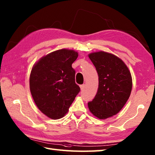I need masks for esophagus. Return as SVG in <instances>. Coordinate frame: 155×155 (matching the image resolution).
Listing matches in <instances>:
<instances>
[{
	"instance_id": "esophagus-1",
	"label": "esophagus",
	"mask_w": 155,
	"mask_h": 155,
	"mask_svg": "<svg viewBox=\"0 0 155 155\" xmlns=\"http://www.w3.org/2000/svg\"><path fill=\"white\" fill-rule=\"evenodd\" d=\"M80 87H81V91L84 90V87H85V84H81V85H80Z\"/></svg>"
}]
</instances>
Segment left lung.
Here are the masks:
<instances>
[{
	"mask_svg": "<svg viewBox=\"0 0 155 155\" xmlns=\"http://www.w3.org/2000/svg\"><path fill=\"white\" fill-rule=\"evenodd\" d=\"M88 57L98 76L97 93L88 102V108L94 116L105 119L117 114L126 104L132 90V77L124 62L113 54L99 51Z\"/></svg>",
	"mask_w": 155,
	"mask_h": 155,
	"instance_id": "left-lung-1",
	"label": "left lung"
}]
</instances>
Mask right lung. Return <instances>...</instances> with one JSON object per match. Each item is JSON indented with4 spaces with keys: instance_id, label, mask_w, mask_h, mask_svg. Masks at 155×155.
Segmentation results:
<instances>
[{
    "instance_id": "obj_1",
    "label": "right lung",
    "mask_w": 155,
    "mask_h": 155,
    "mask_svg": "<svg viewBox=\"0 0 155 155\" xmlns=\"http://www.w3.org/2000/svg\"><path fill=\"white\" fill-rule=\"evenodd\" d=\"M78 56L73 50L61 49L42 57L32 68V97L38 109L52 119L63 117L81 91L72 67Z\"/></svg>"
}]
</instances>
